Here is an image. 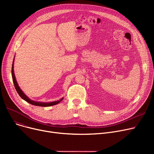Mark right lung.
<instances>
[{
    "mask_svg": "<svg viewBox=\"0 0 154 154\" xmlns=\"http://www.w3.org/2000/svg\"><path fill=\"white\" fill-rule=\"evenodd\" d=\"M12 80H13L14 85V87H15V89H16V91L17 92V93L19 94V95H20V97L22 99H23L24 100H26V102H27L28 103H29L32 105H34V106H41V107H49V106H54V105L59 103L60 102H61L63 100V98H62L59 100H57V101H55V102H48V103H43V102H35V101H34V100H32L29 98H28V97H27L22 91V90L20 89V87H19V85L17 84V81H16L15 77L14 72V61H13V63H12Z\"/></svg>",
    "mask_w": 154,
    "mask_h": 154,
    "instance_id": "right-lung-1",
    "label": "right lung"
}]
</instances>
